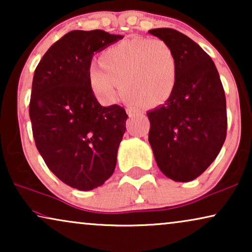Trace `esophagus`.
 I'll list each match as a JSON object with an SVG mask.
<instances>
[{"mask_svg":"<svg viewBox=\"0 0 252 252\" xmlns=\"http://www.w3.org/2000/svg\"><path fill=\"white\" fill-rule=\"evenodd\" d=\"M126 112H127V115H128L129 118H134V117L141 115L140 111H137L136 109H133V108H127Z\"/></svg>","mask_w":252,"mask_h":252,"instance_id":"34e87169","label":"esophagus"}]
</instances>
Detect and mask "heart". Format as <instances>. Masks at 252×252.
Segmentation results:
<instances>
[{"label":"heart","instance_id":"heart-1","mask_svg":"<svg viewBox=\"0 0 252 252\" xmlns=\"http://www.w3.org/2000/svg\"><path fill=\"white\" fill-rule=\"evenodd\" d=\"M88 68L92 92L104 104L118 94L134 104L157 106L171 98L177 85V56L161 39L136 36L105 49Z\"/></svg>","mask_w":252,"mask_h":252}]
</instances>
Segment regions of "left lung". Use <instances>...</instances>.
<instances>
[{
    "label": "left lung",
    "instance_id": "8db88e82",
    "mask_svg": "<svg viewBox=\"0 0 252 252\" xmlns=\"http://www.w3.org/2000/svg\"><path fill=\"white\" fill-rule=\"evenodd\" d=\"M149 33L173 48L178 63L173 95L147 112L149 143L167 178L191 181L211 165L225 142V92L211 57L190 37L173 29Z\"/></svg>",
    "mask_w": 252,
    "mask_h": 252
}]
</instances>
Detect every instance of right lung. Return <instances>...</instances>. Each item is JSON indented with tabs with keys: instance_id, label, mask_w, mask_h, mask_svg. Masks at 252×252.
<instances>
[{
	"instance_id": "1",
	"label": "right lung",
	"mask_w": 252,
	"mask_h": 252,
	"mask_svg": "<svg viewBox=\"0 0 252 252\" xmlns=\"http://www.w3.org/2000/svg\"><path fill=\"white\" fill-rule=\"evenodd\" d=\"M123 37L101 30L71 31L34 72L30 118L35 146L49 170L79 190L99 187L115 171L128 116L117 104H99L88 68L94 53Z\"/></svg>"
}]
</instances>
